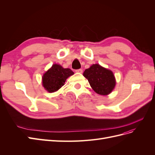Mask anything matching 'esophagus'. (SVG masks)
<instances>
[{"label": "esophagus", "mask_w": 155, "mask_h": 155, "mask_svg": "<svg viewBox=\"0 0 155 155\" xmlns=\"http://www.w3.org/2000/svg\"><path fill=\"white\" fill-rule=\"evenodd\" d=\"M76 72L78 73H82L83 72V70L82 69H78L76 70Z\"/></svg>", "instance_id": "obj_1"}]
</instances>
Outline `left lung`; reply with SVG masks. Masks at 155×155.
<instances>
[{
	"label": "left lung",
	"mask_w": 155,
	"mask_h": 155,
	"mask_svg": "<svg viewBox=\"0 0 155 155\" xmlns=\"http://www.w3.org/2000/svg\"><path fill=\"white\" fill-rule=\"evenodd\" d=\"M83 76L88 79L93 90L100 95L109 94L116 85L113 72L99 64H92L86 69L83 72Z\"/></svg>",
	"instance_id": "left-lung-1"
}]
</instances>
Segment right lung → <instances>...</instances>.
<instances>
[{"mask_svg": "<svg viewBox=\"0 0 155 155\" xmlns=\"http://www.w3.org/2000/svg\"><path fill=\"white\" fill-rule=\"evenodd\" d=\"M74 74L70 68H64L60 64H54L43 76V86L48 92L58 91L64 85L67 79Z\"/></svg>", "mask_w": 155, "mask_h": 155, "instance_id": "right-lung-1", "label": "right lung"}]
</instances>
